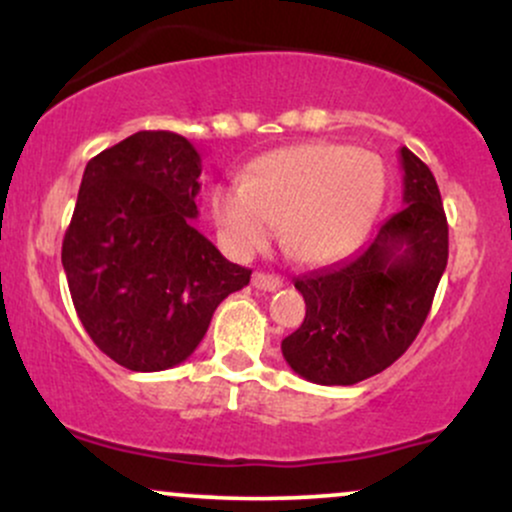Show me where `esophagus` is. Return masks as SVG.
<instances>
[{
  "label": "esophagus",
  "instance_id": "obj_1",
  "mask_svg": "<svg viewBox=\"0 0 512 512\" xmlns=\"http://www.w3.org/2000/svg\"><path fill=\"white\" fill-rule=\"evenodd\" d=\"M281 284H284V281L274 274H264V272L252 274V286L260 291H276V289H281Z\"/></svg>",
  "mask_w": 512,
  "mask_h": 512
}]
</instances>
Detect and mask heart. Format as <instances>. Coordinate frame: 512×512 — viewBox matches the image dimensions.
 Wrapping results in <instances>:
<instances>
[{"instance_id":"heart-1","label":"heart","mask_w":512,"mask_h":512,"mask_svg":"<svg viewBox=\"0 0 512 512\" xmlns=\"http://www.w3.org/2000/svg\"><path fill=\"white\" fill-rule=\"evenodd\" d=\"M383 158L358 146L293 144L216 182L209 214L228 255H255L279 233L303 264L344 260L361 243L385 197Z\"/></svg>"}]
</instances>
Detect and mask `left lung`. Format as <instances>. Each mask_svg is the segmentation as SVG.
I'll return each mask as SVG.
<instances>
[{
    "label": "left lung",
    "instance_id": "obj_1",
    "mask_svg": "<svg viewBox=\"0 0 512 512\" xmlns=\"http://www.w3.org/2000/svg\"><path fill=\"white\" fill-rule=\"evenodd\" d=\"M404 207L380 223L361 252L298 276L303 325L281 342L293 373L317 385H356L383 373L424 327L448 264V221L436 178L407 146Z\"/></svg>",
    "mask_w": 512,
    "mask_h": 512
}]
</instances>
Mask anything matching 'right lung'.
Segmentation results:
<instances>
[{
    "instance_id": "right-lung-1",
    "label": "right lung",
    "mask_w": 512,
    "mask_h": 512,
    "mask_svg": "<svg viewBox=\"0 0 512 512\" xmlns=\"http://www.w3.org/2000/svg\"><path fill=\"white\" fill-rule=\"evenodd\" d=\"M202 158L175 132H137L88 161L62 267L81 325L115 363L187 361L214 310L250 284L195 228Z\"/></svg>"
}]
</instances>
